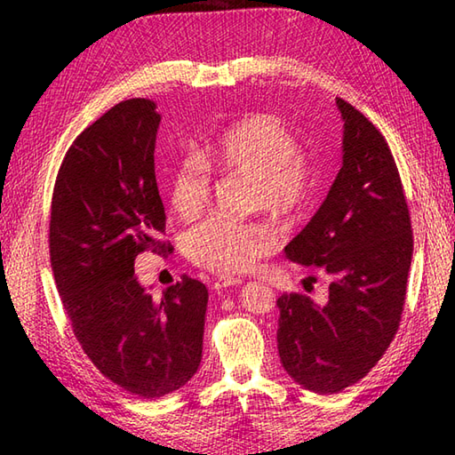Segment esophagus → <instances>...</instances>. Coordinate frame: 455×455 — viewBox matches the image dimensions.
I'll use <instances>...</instances> for the list:
<instances>
[{
	"label": "esophagus",
	"mask_w": 455,
	"mask_h": 455,
	"mask_svg": "<svg viewBox=\"0 0 455 455\" xmlns=\"http://www.w3.org/2000/svg\"><path fill=\"white\" fill-rule=\"evenodd\" d=\"M236 285H243V279H238V277H220V279H217L215 283H212V289H215L217 293H220V291H227V289L236 287Z\"/></svg>",
	"instance_id": "34e87169"
}]
</instances>
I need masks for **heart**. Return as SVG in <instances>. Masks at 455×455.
Listing matches in <instances>:
<instances>
[{
    "label": "heart",
    "instance_id": "obj_1",
    "mask_svg": "<svg viewBox=\"0 0 455 455\" xmlns=\"http://www.w3.org/2000/svg\"><path fill=\"white\" fill-rule=\"evenodd\" d=\"M287 124L266 113H250L230 123L199 150V160L183 158L170 172L168 203L183 220L201 215L209 199V176L240 173L250 181L248 196L272 215L301 212L315 196V172ZM272 248V235L259 225L211 219L183 238V252L212 274L238 275L252 269Z\"/></svg>",
    "mask_w": 455,
    "mask_h": 455
}]
</instances>
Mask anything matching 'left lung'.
<instances>
[{"label":"left lung","mask_w":455,"mask_h":455,"mask_svg":"<svg viewBox=\"0 0 455 455\" xmlns=\"http://www.w3.org/2000/svg\"><path fill=\"white\" fill-rule=\"evenodd\" d=\"M342 168L285 256L331 275L328 301L277 299V352L301 387L332 395L381 360L399 328L412 259L411 217L383 134L336 98Z\"/></svg>","instance_id":"obj_1"}]
</instances>
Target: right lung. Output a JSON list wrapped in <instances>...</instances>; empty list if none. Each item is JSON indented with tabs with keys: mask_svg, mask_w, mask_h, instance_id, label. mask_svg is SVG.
I'll return each instance as SVG.
<instances>
[{
	"mask_svg": "<svg viewBox=\"0 0 455 455\" xmlns=\"http://www.w3.org/2000/svg\"><path fill=\"white\" fill-rule=\"evenodd\" d=\"M160 113L129 100L90 124L54 183L51 262L74 334L98 370L142 399L197 373L209 293L183 275L154 299L134 275L144 250L166 252V212L154 173Z\"/></svg>",
	"mask_w": 455,
	"mask_h": 455,
	"instance_id": "1",
	"label": "right lung"
}]
</instances>
